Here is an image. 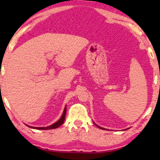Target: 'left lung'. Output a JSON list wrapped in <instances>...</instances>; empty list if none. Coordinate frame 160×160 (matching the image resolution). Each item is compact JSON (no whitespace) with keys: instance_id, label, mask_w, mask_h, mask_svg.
<instances>
[{"instance_id":"1","label":"left lung","mask_w":160,"mask_h":160,"mask_svg":"<svg viewBox=\"0 0 160 160\" xmlns=\"http://www.w3.org/2000/svg\"><path fill=\"white\" fill-rule=\"evenodd\" d=\"M96 126H97V125H96ZM98 127L99 128H102V129H104V128H102V127H99V126H98Z\"/></svg>"}]
</instances>
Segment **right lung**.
I'll return each instance as SVG.
<instances>
[{
	"label": "right lung",
	"instance_id": "right-lung-1",
	"mask_svg": "<svg viewBox=\"0 0 160 160\" xmlns=\"http://www.w3.org/2000/svg\"><path fill=\"white\" fill-rule=\"evenodd\" d=\"M65 114H66V107L65 108V110H64V112H63V113H62V116L61 117V118L58 120V121H57L56 122H55V123L51 125V126H47V127H32V126H29V127H31L32 128H35V129H42V130H48V129H53V128H58V126H60L61 125L63 124L64 121H65Z\"/></svg>",
	"mask_w": 160,
	"mask_h": 160
}]
</instances>
